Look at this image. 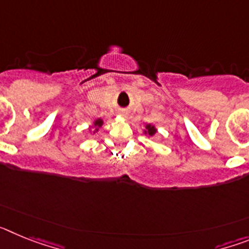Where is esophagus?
Masks as SVG:
<instances>
[{
  "label": "esophagus",
  "mask_w": 249,
  "mask_h": 249,
  "mask_svg": "<svg viewBox=\"0 0 249 249\" xmlns=\"http://www.w3.org/2000/svg\"><path fill=\"white\" fill-rule=\"evenodd\" d=\"M120 114H121V116H123V117H127V112L126 111H121Z\"/></svg>",
  "instance_id": "esophagus-1"
}]
</instances>
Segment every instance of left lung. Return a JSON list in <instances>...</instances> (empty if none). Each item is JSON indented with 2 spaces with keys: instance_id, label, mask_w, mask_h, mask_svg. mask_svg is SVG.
<instances>
[{
  "instance_id": "1",
  "label": "left lung",
  "mask_w": 249,
  "mask_h": 249,
  "mask_svg": "<svg viewBox=\"0 0 249 249\" xmlns=\"http://www.w3.org/2000/svg\"><path fill=\"white\" fill-rule=\"evenodd\" d=\"M143 133L146 136H148V137H155V136L157 135V128H156V126H153V124H151V123H148V124H146V126H144Z\"/></svg>"
}]
</instances>
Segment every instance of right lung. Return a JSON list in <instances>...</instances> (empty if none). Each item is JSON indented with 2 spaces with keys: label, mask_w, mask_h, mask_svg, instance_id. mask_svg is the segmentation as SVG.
Instances as JSON below:
<instances>
[{
  "label": "right lung",
  "mask_w": 249,
  "mask_h": 249,
  "mask_svg": "<svg viewBox=\"0 0 249 249\" xmlns=\"http://www.w3.org/2000/svg\"><path fill=\"white\" fill-rule=\"evenodd\" d=\"M103 123H105V121L102 120V118H97V120H94L93 123H92V126H89V131L92 132V133H97L98 131H100L101 127L103 126Z\"/></svg>",
  "instance_id": "add662e5"
}]
</instances>
